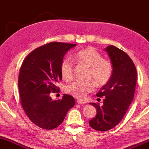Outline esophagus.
Here are the masks:
<instances>
[{"instance_id":"esophagus-1","label":"esophagus","mask_w":149,"mask_h":149,"mask_svg":"<svg viewBox=\"0 0 149 149\" xmlns=\"http://www.w3.org/2000/svg\"><path fill=\"white\" fill-rule=\"evenodd\" d=\"M76 102L79 104H86V102H84V101H82V100H77Z\"/></svg>"}]
</instances>
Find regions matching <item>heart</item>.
<instances>
[{"mask_svg":"<svg viewBox=\"0 0 149 149\" xmlns=\"http://www.w3.org/2000/svg\"><path fill=\"white\" fill-rule=\"evenodd\" d=\"M77 62L90 67L88 78L93 79L97 86L106 84L113 73V65L110 61L103 58L102 55L92 47L81 49L75 56ZM60 71L63 80L69 81L73 76V63L69 58L63 59L61 63ZM92 82L76 81L67 84L65 92L78 99H84L94 90Z\"/></svg>","mask_w":149,"mask_h":149,"instance_id":"heart-1","label":"heart"}]
</instances>
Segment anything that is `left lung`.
I'll list each match as a JSON object with an SVG mask.
<instances>
[{"mask_svg":"<svg viewBox=\"0 0 149 149\" xmlns=\"http://www.w3.org/2000/svg\"><path fill=\"white\" fill-rule=\"evenodd\" d=\"M113 65L110 80L97 93L104 97L103 105L90 103L97 109V114L89 120L95 130H110L120 122L133 99L137 81V71L134 62L124 51L110 45L106 48Z\"/></svg>","mask_w":149,"mask_h":149,"instance_id":"left-lung-1","label":"left lung"}]
</instances>
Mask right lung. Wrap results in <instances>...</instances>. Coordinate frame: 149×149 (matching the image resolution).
<instances>
[{
    "label": "right lung",
    "mask_w": 149,
    "mask_h": 149,
    "mask_svg": "<svg viewBox=\"0 0 149 149\" xmlns=\"http://www.w3.org/2000/svg\"><path fill=\"white\" fill-rule=\"evenodd\" d=\"M73 43L50 42L35 49L24 59L18 76L19 102L29 119L39 127L53 130L62 123L74 98L64 95L52 100L50 93L58 92L62 80L61 63Z\"/></svg>",
    "instance_id": "right-lung-1"
}]
</instances>
